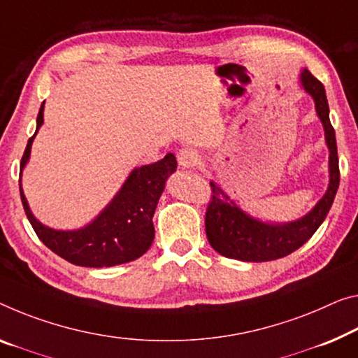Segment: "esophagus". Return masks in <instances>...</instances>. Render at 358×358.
Returning <instances> with one entry per match:
<instances>
[{"label": "esophagus", "instance_id": "esophagus-1", "mask_svg": "<svg viewBox=\"0 0 358 358\" xmlns=\"http://www.w3.org/2000/svg\"><path fill=\"white\" fill-rule=\"evenodd\" d=\"M178 162L182 168H194L198 163V153L190 147H184L178 152Z\"/></svg>", "mask_w": 358, "mask_h": 358}]
</instances>
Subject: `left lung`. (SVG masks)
Returning a JSON list of instances; mask_svg holds the SVG:
<instances>
[{"label":"left lung","mask_w":358,"mask_h":358,"mask_svg":"<svg viewBox=\"0 0 358 358\" xmlns=\"http://www.w3.org/2000/svg\"><path fill=\"white\" fill-rule=\"evenodd\" d=\"M301 83L315 101L317 113L325 128V139L329 148V187L327 194L299 221L268 225L246 216L219 187L211 182V200L206 206L205 229L208 241L219 255L246 262H264L288 256L315 234L333 205L339 187V160L336 136L329 123L325 87L309 70L301 73Z\"/></svg>","instance_id":"1"}]
</instances>
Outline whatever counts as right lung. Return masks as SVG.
<instances>
[{
	"label": "right lung",
	"mask_w": 358,
	"mask_h": 358,
	"mask_svg": "<svg viewBox=\"0 0 358 358\" xmlns=\"http://www.w3.org/2000/svg\"><path fill=\"white\" fill-rule=\"evenodd\" d=\"M41 103L36 118V131L43 124ZM36 134V133H35ZM33 134L20 160V171L29 162ZM178 162L173 153L163 160L134 169L118 195L101 213L94 222L75 232H60L48 229L33 217L24 192L20 189L22 205L33 230L49 250L75 266L81 267H112L141 257L150 248L155 229L153 213L164 189L168 176L176 171Z\"/></svg>",
	"instance_id": "obj_1"
}]
</instances>
